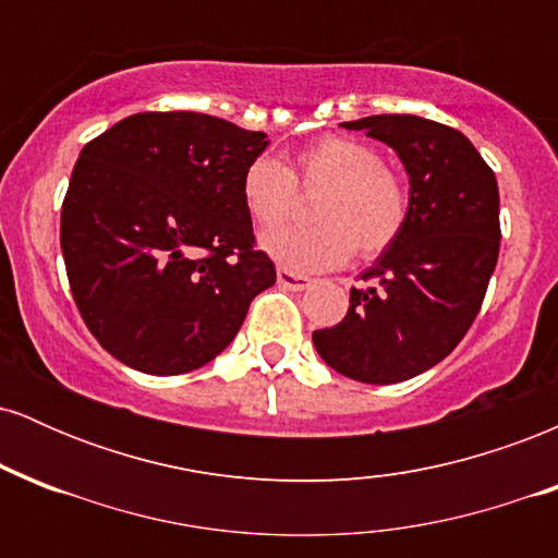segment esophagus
<instances>
[{
	"label": "esophagus",
	"mask_w": 558,
	"mask_h": 558,
	"mask_svg": "<svg viewBox=\"0 0 558 558\" xmlns=\"http://www.w3.org/2000/svg\"><path fill=\"white\" fill-rule=\"evenodd\" d=\"M278 286L288 288V291H304V288L312 286V278H306V275H299V272H291V270H283V267H280Z\"/></svg>",
	"instance_id": "1"
}]
</instances>
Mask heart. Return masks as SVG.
I'll return each mask as SVG.
<instances>
[{
  "label": "heart",
  "mask_w": 558,
  "mask_h": 558,
  "mask_svg": "<svg viewBox=\"0 0 558 558\" xmlns=\"http://www.w3.org/2000/svg\"><path fill=\"white\" fill-rule=\"evenodd\" d=\"M293 181L323 191L312 207L315 228H283L262 235L259 246L283 270L306 275L341 267L356 252L377 257L393 246L409 217L407 183L362 141L328 136L299 151L288 172L278 159L259 157L243 170L241 196L262 230L278 228L293 207Z\"/></svg>",
  "instance_id": "1"
}]
</instances>
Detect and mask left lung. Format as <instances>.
Instances as JSON below:
<instances>
[{
    "label": "left lung",
    "instance_id": "8db88e82",
    "mask_svg": "<svg viewBox=\"0 0 558 558\" xmlns=\"http://www.w3.org/2000/svg\"><path fill=\"white\" fill-rule=\"evenodd\" d=\"M383 141L409 175L401 235L351 288L338 325L312 332L317 354L351 380L390 386L446 360L475 323L498 262V183L464 133L417 114L343 123Z\"/></svg>",
    "mask_w": 558,
    "mask_h": 558
}]
</instances>
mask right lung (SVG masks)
<instances>
[{
    "label": "right lung",
    "mask_w": 558,
    "mask_h": 558,
    "mask_svg": "<svg viewBox=\"0 0 558 558\" xmlns=\"http://www.w3.org/2000/svg\"><path fill=\"white\" fill-rule=\"evenodd\" d=\"M267 144L204 112H138L83 146L60 243L83 323L114 360L146 375L204 367L275 283L241 196Z\"/></svg>",
    "instance_id": "right-lung-1"
}]
</instances>
